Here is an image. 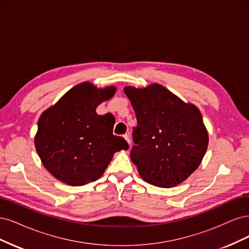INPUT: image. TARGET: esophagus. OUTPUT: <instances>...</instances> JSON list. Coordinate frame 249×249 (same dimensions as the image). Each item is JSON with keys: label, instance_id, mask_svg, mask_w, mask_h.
<instances>
[{"label": "esophagus", "instance_id": "1", "mask_svg": "<svg viewBox=\"0 0 249 249\" xmlns=\"http://www.w3.org/2000/svg\"><path fill=\"white\" fill-rule=\"evenodd\" d=\"M123 138L126 140V142H128V145L130 146V145H131V140H130V136H129V134H127V133H126V134H124V135H123Z\"/></svg>", "mask_w": 249, "mask_h": 249}]
</instances>
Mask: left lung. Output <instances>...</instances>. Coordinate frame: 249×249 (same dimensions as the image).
<instances>
[{
  "mask_svg": "<svg viewBox=\"0 0 249 249\" xmlns=\"http://www.w3.org/2000/svg\"><path fill=\"white\" fill-rule=\"evenodd\" d=\"M124 93L138 120L130 158L140 176L158 187L179 185L198 167L209 143L199 109L159 84L127 86Z\"/></svg>",
  "mask_w": 249,
  "mask_h": 249,
  "instance_id": "obj_1",
  "label": "left lung"
}]
</instances>
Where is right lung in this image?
<instances>
[{"instance_id": "right-lung-1", "label": "right lung", "mask_w": 249, "mask_h": 249, "mask_svg": "<svg viewBox=\"0 0 249 249\" xmlns=\"http://www.w3.org/2000/svg\"><path fill=\"white\" fill-rule=\"evenodd\" d=\"M117 88L78 84L45 109L38 120L35 148L53 177L71 186L96 181L127 142L113 134L110 114L99 116L96 108L115 95Z\"/></svg>"}]
</instances>
